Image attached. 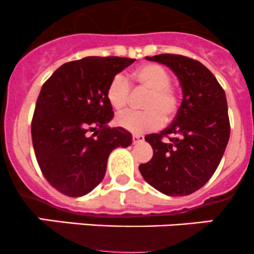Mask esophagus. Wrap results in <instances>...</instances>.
Segmentation results:
<instances>
[{
    "mask_svg": "<svg viewBox=\"0 0 254 254\" xmlns=\"http://www.w3.org/2000/svg\"><path fill=\"white\" fill-rule=\"evenodd\" d=\"M143 136L142 135H132V143H140V142H142L143 141Z\"/></svg>",
    "mask_w": 254,
    "mask_h": 254,
    "instance_id": "obj_1",
    "label": "esophagus"
}]
</instances>
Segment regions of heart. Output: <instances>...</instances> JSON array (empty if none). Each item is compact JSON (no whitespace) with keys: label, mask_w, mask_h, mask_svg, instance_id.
<instances>
[{"label":"heart","mask_w":254,"mask_h":254,"mask_svg":"<svg viewBox=\"0 0 254 254\" xmlns=\"http://www.w3.org/2000/svg\"><path fill=\"white\" fill-rule=\"evenodd\" d=\"M131 82L139 88L148 91L142 103L145 112H127L117 117V125L127 131L141 132L156 130L163 125V122L172 119L178 109V96L171 87V75L160 65L145 64L132 71L127 78L115 75L107 88V99L113 109L122 112L129 103Z\"/></svg>","instance_id":"obj_1"}]
</instances>
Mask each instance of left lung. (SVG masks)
<instances>
[{
  "mask_svg": "<svg viewBox=\"0 0 254 254\" xmlns=\"http://www.w3.org/2000/svg\"><path fill=\"white\" fill-rule=\"evenodd\" d=\"M146 59L172 70L183 99L170 127L145 136L153 156L139 166L140 173L166 195H189L211 178L229 142L226 96L215 76L199 61L175 54ZM163 137L170 141L163 142Z\"/></svg>",
  "mask_w": 254,
  "mask_h": 254,
  "instance_id": "left-lung-1",
  "label": "left lung"
}]
</instances>
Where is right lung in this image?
<instances>
[{
    "label": "right lung",
    "mask_w": 254,
    "mask_h": 254,
    "mask_svg": "<svg viewBox=\"0 0 254 254\" xmlns=\"http://www.w3.org/2000/svg\"><path fill=\"white\" fill-rule=\"evenodd\" d=\"M135 59L87 56L61 65L43 84L32 120V140L43 175L56 190L82 196L93 190L114 148L131 145L114 117L107 88Z\"/></svg>",
    "instance_id": "1"
}]
</instances>
